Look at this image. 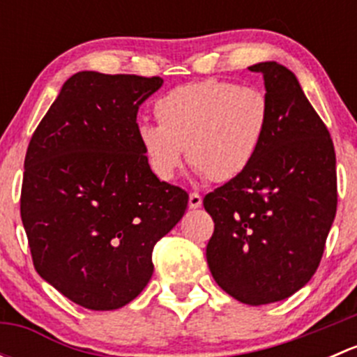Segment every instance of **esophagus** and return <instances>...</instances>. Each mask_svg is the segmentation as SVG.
Here are the masks:
<instances>
[{
  "label": "esophagus",
  "mask_w": 357,
  "mask_h": 357,
  "mask_svg": "<svg viewBox=\"0 0 357 357\" xmlns=\"http://www.w3.org/2000/svg\"><path fill=\"white\" fill-rule=\"evenodd\" d=\"M202 205V197L199 193H190V199H188V207L190 208H199Z\"/></svg>",
  "instance_id": "obj_1"
}]
</instances>
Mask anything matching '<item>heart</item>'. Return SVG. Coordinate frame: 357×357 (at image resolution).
I'll use <instances>...</instances> for the list:
<instances>
[{
	"mask_svg": "<svg viewBox=\"0 0 357 357\" xmlns=\"http://www.w3.org/2000/svg\"><path fill=\"white\" fill-rule=\"evenodd\" d=\"M158 124L136 128L150 171L169 181L183 157L197 174L228 183L247 171L264 139L269 102L257 88L205 79L178 86L155 102Z\"/></svg>",
	"mask_w": 357,
	"mask_h": 357,
	"instance_id": "b5f03b06",
	"label": "heart"
}]
</instances>
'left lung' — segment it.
<instances>
[{"label":"left lung","mask_w":357,"mask_h":357,"mask_svg":"<svg viewBox=\"0 0 357 357\" xmlns=\"http://www.w3.org/2000/svg\"><path fill=\"white\" fill-rule=\"evenodd\" d=\"M264 77L269 124L252 164L207 193L214 219L207 264L215 283L250 305L283 301L318 269L337 212L335 149L297 77L276 62Z\"/></svg>","instance_id":"1"}]
</instances>
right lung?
Instances as JSON below:
<instances>
[{
  "instance_id": "obj_1",
  "label": "right lung",
  "mask_w": 357,
  "mask_h": 357,
  "mask_svg": "<svg viewBox=\"0 0 357 357\" xmlns=\"http://www.w3.org/2000/svg\"><path fill=\"white\" fill-rule=\"evenodd\" d=\"M160 77L84 70L68 77L24 162L20 215L43 280L75 304L112 311L138 297L152 252L188 193L160 181L136 138V115Z\"/></svg>"
}]
</instances>
